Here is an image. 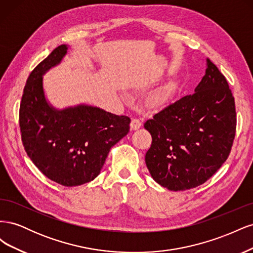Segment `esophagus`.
I'll return each instance as SVG.
<instances>
[{
	"mask_svg": "<svg viewBox=\"0 0 253 253\" xmlns=\"http://www.w3.org/2000/svg\"><path fill=\"white\" fill-rule=\"evenodd\" d=\"M141 121L139 120V119H137V118H133L132 120H131V129H133V131H136V129H138L140 126H141Z\"/></svg>",
	"mask_w": 253,
	"mask_h": 253,
	"instance_id": "1",
	"label": "esophagus"
}]
</instances>
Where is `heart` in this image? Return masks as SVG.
<instances>
[{
  "mask_svg": "<svg viewBox=\"0 0 253 253\" xmlns=\"http://www.w3.org/2000/svg\"><path fill=\"white\" fill-rule=\"evenodd\" d=\"M175 85H170L167 86L164 89L157 91L155 95H153L150 99V104L153 106V108H163L166 104H168L171 100V98L173 97L175 93Z\"/></svg>",
  "mask_w": 253,
  "mask_h": 253,
  "instance_id": "b5f03b06",
  "label": "heart"
}]
</instances>
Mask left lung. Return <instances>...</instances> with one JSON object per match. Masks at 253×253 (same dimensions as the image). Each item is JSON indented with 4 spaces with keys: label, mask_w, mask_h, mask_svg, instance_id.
I'll return each mask as SVG.
<instances>
[{
    "label": "left lung",
    "mask_w": 253,
    "mask_h": 253,
    "mask_svg": "<svg viewBox=\"0 0 253 253\" xmlns=\"http://www.w3.org/2000/svg\"><path fill=\"white\" fill-rule=\"evenodd\" d=\"M194 91L143 125L152 136L145 165L153 179L171 191L208 180L227 160L234 140V97L225 76L209 59Z\"/></svg>",
    "instance_id": "left-lung-1"
}]
</instances>
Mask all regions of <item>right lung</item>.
Masks as SVG:
<instances>
[{
	"label": "right lung",
	"instance_id": "right-lung-1",
	"mask_svg": "<svg viewBox=\"0 0 253 253\" xmlns=\"http://www.w3.org/2000/svg\"><path fill=\"white\" fill-rule=\"evenodd\" d=\"M66 52V45H60L30 73L19 122L23 145L38 169L52 181L75 187L97 177L111 148L128 133L131 119L84 104L52 108L45 99L42 76Z\"/></svg>",
	"mask_w": 253,
	"mask_h": 253
}]
</instances>
